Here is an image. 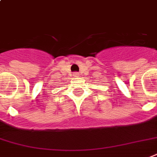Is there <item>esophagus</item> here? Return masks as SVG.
Listing matches in <instances>:
<instances>
[{"instance_id":"1","label":"esophagus","mask_w":157,"mask_h":157,"mask_svg":"<svg viewBox=\"0 0 157 157\" xmlns=\"http://www.w3.org/2000/svg\"><path fill=\"white\" fill-rule=\"evenodd\" d=\"M73 76H74V77H76V78L79 77V73H78V72H74V73H73Z\"/></svg>"}]
</instances>
